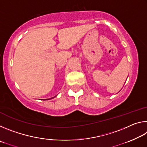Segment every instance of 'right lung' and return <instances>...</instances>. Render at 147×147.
Segmentation results:
<instances>
[{"mask_svg":"<svg viewBox=\"0 0 147 147\" xmlns=\"http://www.w3.org/2000/svg\"><path fill=\"white\" fill-rule=\"evenodd\" d=\"M54 97H55V96H54ZM54 97H53V98H53ZM51 98H49V99H51ZM41 100H44V99H41ZM45 100H48V99H45Z\"/></svg>","mask_w":147,"mask_h":147,"instance_id":"right-lung-1","label":"right lung"}]
</instances>
